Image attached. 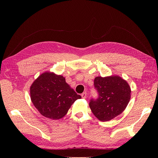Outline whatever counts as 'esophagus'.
Instances as JSON below:
<instances>
[{
    "instance_id": "obj_1",
    "label": "esophagus",
    "mask_w": 158,
    "mask_h": 158,
    "mask_svg": "<svg viewBox=\"0 0 158 158\" xmlns=\"http://www.w3.org/2000/svg\"><path fill=\"white\" fill-rule=\"evenodd\" d=\"M81 96H82V98L83 99L86 98V97H87V93H86V92H84V93H82V95H81Z\"/></svg>"
}]
</instances>
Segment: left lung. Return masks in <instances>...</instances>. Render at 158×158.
<instances>
[{"instance_id": "left-lung-1", "label": "left lung", "mask_w": 158, "mask_h": 158, "mask_svg": "<svg viewBox=\"0 0 158 158\" xmlns=\"http://www.w3.org/2000/svg\"><path fill=\"white\" fill-rule=\"evenodd\" d=\"M97 99L90 100L89 106L99 121H108L122 113L131 99V89L127 81L118 76L94 79Z\"/></svg>"}]
</instances>
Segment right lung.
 <instances>
[{"mask_svg": "<svg viewBox=\"0 0 158 158\" xmlns=\"http://www.w3.org/2000/svg\"><path fill=\"white\" fill-rule=\"evenodd\" d=\"M30 97L42 115L52 120L65 116L76 100L81 98L63 76L49 72L43 73L33 82Z\"/></svg>", "mask_w": 158, "mask_h": 158, "instance_id": "obj_1", "label": "right lung"}]
</instances>
